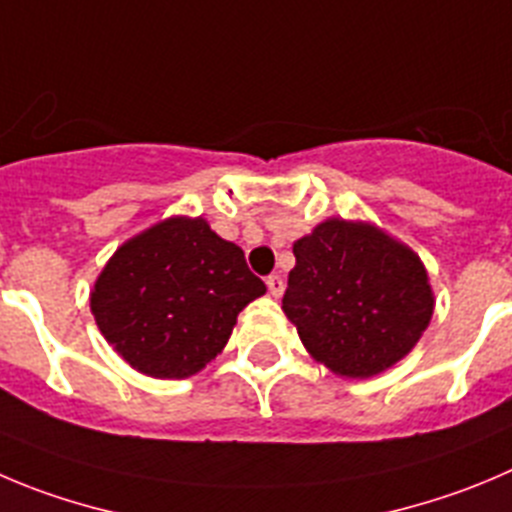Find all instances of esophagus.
<instances>
[{
  "label": "esophagus",
  "instance_id": "34e87169",
  "mask_svg": "<svg viewBox=\"0 0 512 512\" xmlns=\"http://www.w3.org/2000/svg\"><path fill=\"white\" fill-rule=\"evenodd\" d=\"M265 283H267V290H270L272 298H280V295H283L285 283H283V278H280V275H270V278H267Z\"/></svg>",
  "mask_w": 512,
  "mask_h": 512
}]
</instances>
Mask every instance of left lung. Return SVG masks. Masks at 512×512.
<instances>
[{"label": "left lung", "instance_id": "left-lung-1", "mask_svg": "<svg viewBox=\"0 0 512 512\" xmlns=\"http://www.w3.org/2000/svg\"><path fill=\"white\" fill-rule=\"evenodd\" d=\"M283 310L315 361L369 379L407 356L434 313L422 260L366 222L326 219L293 245Z\"/></svg>", "mask_w": 512, "mask_h": 512}]
</instances>
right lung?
Masks as SVG:
<instances>
[{
	"mask_svg": "<svg viewBox=\"0 0 512 512\" xmlns=\"http://www.w3.org/2000/svg\"><path fill=\"white\" fill-rule=\"evenodd\" d=\"M265 293L245 252L197 217H171L116 250L90 293L100 333L154 379H186L222 353L237 315Z\"/></svg>",
	"mask_w": 512,
	"mask_h": 512,
	"instance_id": "add662e5",
	"label": "right lung"
}]
</instances>
